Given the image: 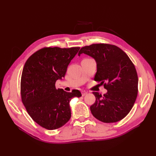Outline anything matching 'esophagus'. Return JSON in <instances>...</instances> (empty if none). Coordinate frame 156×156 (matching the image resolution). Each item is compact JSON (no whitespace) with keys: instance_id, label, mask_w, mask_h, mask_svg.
<instances>
[{"instance_id":"obj_1","label":"esophagus","mask_w":156,"mask_h":156,"mask_svg":"<svg viewBox=\"0 0 156 156\" xmlns=\"http://www.w3.org/2000/svg\"><path fill=\"white\" fill-rule=\"evenodd\" d=\"M81 94H82V96H84L85 95H87V92H85V91H82V92H81Z\"/></svg>"}]
</instances>
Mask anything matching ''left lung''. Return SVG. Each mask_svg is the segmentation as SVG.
<instances>
[{
  "mask_svg": "<svg viewBox=\"0 0 156 156\" xmlns=\"http://www.w3.org/2000/svg\"><path fill=\"white\" fill-rule=\"evenodd\" d=\"M84 53L95 59L97 72L94 81L107 90L103 96L94 92L96 101L90 106L92 115L105 123L125 118L135 102L138 76L135 67L124 51L114 45L94 44L84 46L78 55Z\"/></svg>",
  "mask_w": 156,
  "mask_h": 156,
  "instance_id": "8db88e82",
  "label": "left lung"
}]
</instances>
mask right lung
Listing matches in <instances>:
<instances>
[{"label":"right lung","instance_id":"1","mask_svg":"<svg viewBox=\"0 0 156 156\" xmlns=\"http://www.w3.org/2000/svg\"><path fill=\"white\" fill-rule=\"evenodd\" d=\"M79 49L44 48L32 54L23 67L22 102L32 120L47 129H58L66 124L71 118L69 101L81 96L78 90L67 92L55 87L56 81L64 77Z\"/></svg>","mask_w":156,"mask_h":156}]
</instances>
